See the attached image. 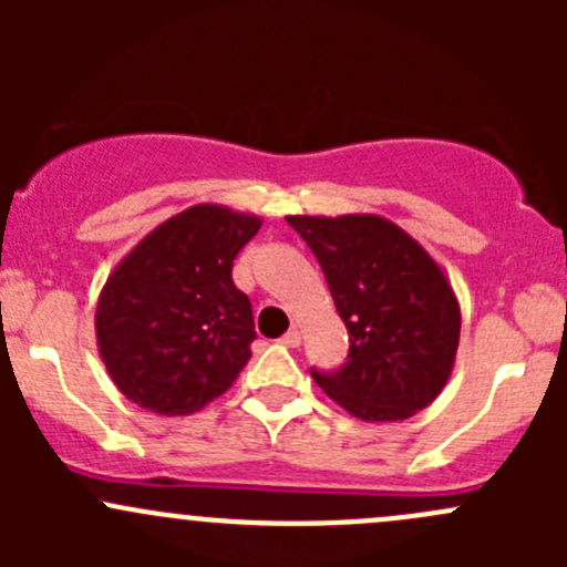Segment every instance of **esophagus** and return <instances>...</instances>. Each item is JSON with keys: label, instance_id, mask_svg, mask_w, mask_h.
<instances>
[{"label": "esophagus", "instance_id": "esophagus-1", "mask_svg": "<svg viewBox=\"0 0 567 567\" xmlns=\"http://www.w3.org/2000/svg\"><path fill=\"white\" fill-rule=\"evenodd\" d=\"M282 342H285V346H288V348H299V346H301V331H299V329H290L288 334L282 337Z\"/></svg>", "mask_w": 567, "mask_h": 567}]
</instances>
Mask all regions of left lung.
<instances>
[{
    "instance_id": "left-lung-1",
    "label": "left lung",
    "mask_w": 567,
    "mask_h": 567,
    "mask_svg": "<svg viewBox=\"0 0 567 567\" xmlns=\"http://www.w3.org/2000/svg\"><path fill=\"white\" fill-rule=\"evenodd\" d=\"M318 257L348 329V362L312 379L351 416L400 422L453 375L461 305L447 274L403 227L375 214L288 216Z\"/></svg>"
}]
</instances>
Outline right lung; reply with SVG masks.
<instances>
[{
  "mask_svg": "<svg viewBox=\"0 0 567 567\" xmlns=\"http://www.w3.org/2000/svg\"><path fill=\"white\" fill-rule=\"evenodd\" d=\"M262 219L199 203L147 233L109 274L95 340L109 379L140 409L186 416L236 384L255 320L233 260Z\"/></svg>",
  "mask_w": 567,
  "mask_h": 567,
  "instance_id": "add662e5",
  "label": "right lung"
}]
</instances>
